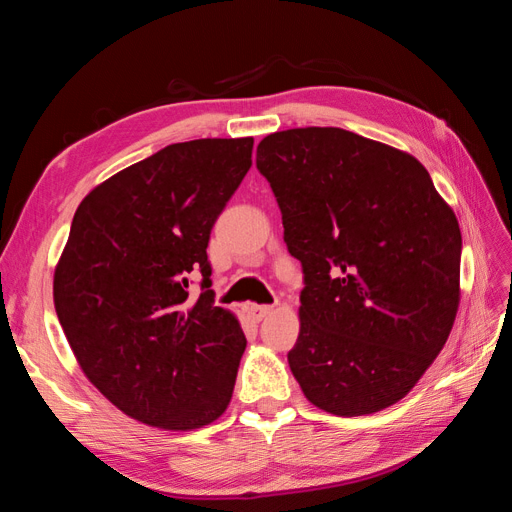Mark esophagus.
<instances>
[{"label": "esophagus", "instance_id": "esophagus-1", "mask_svg": "<svg viewBox=\"0 0 512 512\" xmlns=\"http://www.w3.org/2000/svg\"><path fill=\"white\" fill-rule=\"evenodd\" d=\"M271 312H273V307H269V305H254L252 303V305L245 307L247 318L254 320V322H260L262 318H267Z\"/></svg>", "mask_w": 512, "mask_h": 512}]
</instances>
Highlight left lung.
I'll list each match as a JSON object with an SVG mask.
<instances>
[{
    "instance_id": "left-lung-1",
    "label": "left lung",
    "mask_w": 512,
    "mask_h": 512,
    "mask_svg": "<svg viewBox=\"0 0 512 512\" xmlns=\"http://www.w3.org/2000/svg\"><path fill=\"white\" fill-rule=\"evenodd\" d=\"M256 166L305 275L301 329L288 352L303 395L337 416L397 404L457 316L453 209L410 153L342 128L269 134Z\"/></svg>"
}]
</instances>
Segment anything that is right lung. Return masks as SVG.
Returning <instances> with one entry per match:
<instances>
[{"label":"right lung","mask_w":512,"mask_h":512,"mask_svg":"<svg viewBox=\"0 0 512 512\" xmlns=\"http://www.w3.org/2000/svg\"><path fill=\"white\" fill-rule=\"evenodd\" d=\"M252 147V136L168 145L96 185L74 213L55 312L87 380L134 421L192 431L230 404L247 342L237 316L213 305L207 245ZM194 272L204 275L196 302Z\"/></svg>","instance_id":"add662e5"}]
</instances>
